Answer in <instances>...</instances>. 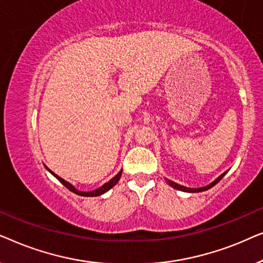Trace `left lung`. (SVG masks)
Returning a JSON list of instances; mask_svg holds the SVG:
<instances>
[{
    "mask_svg": "<svg viewBox=\"0 0 263 263\" xmlns=\"http://www.w3.org/2000/svg\"><path fill=\"white\" fill-rule=\"evenodd\" d=\"M226 172H228V171H226ZM226 172H224V174L219 176V177H218L217 179H215L214 182H212L211 184H208V185H206V186H202V188H186V186H183V185H181V184H177V183H175V182H172V181H168V179H167V183L172 186V188H175V189H177V190H181V192H186V193H200V192H204V190L211 189L212 186H214L219 181H220V179H221L222 177H224V176L226 175Z\"/></svg>",
    "mask_w": 263,
    "mask_h": 263,
    "instance_id": "left-lung-1",
    "label": "left lung"
}]
</instances>
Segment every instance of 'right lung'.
<instances>
[{
	"label": "right lung",
	"instance_id": "obj_1",
	"mask_svg": "<svg viewBox=\"0 0 263 263\" xmlns=\"http://www.w3.org/2000/svg\"><path fill=\"white\" fill-rule=\"evenodd\" d=\"M46 167V166H45ZM48 168V167H46ZM48 171L50 172V174H52L53 176H55V177L59 179V181L62 183V184L66 186L67 189H69L70 192H73V193H75V194H78V195H80V196H99V195H102V194H104V193H106L107 190H110L111 188H112V186H115L117 184V182L120 181V178H121V175H122V171H120L118 172V174L115 176L114 178H111L109 182H106L105 184L104 185H102L100 186V188H98V189H96V190H92V192H80V190H78L77 188H75L74 185H71L69 182H67V181H64L63 178H61L60 176H57L56 174H53V172L50 170V168H48Z\"/></svg>",
	"mask_w": 263,
	"mask_h": 263
}]
</instances>
